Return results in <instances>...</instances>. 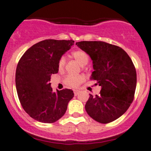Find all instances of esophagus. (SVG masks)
I'll return each instance as SVG.
<instances>
[{
	"mask_svg": "<svg viewBox=\"0 0 151 151\" xmlns=\"http://www.w3.org/2000/svg\"><path fill=\"white\" fill-rule=\"evenodd\" d=\"M80 91H79V90H74V95H75V96L78 95L79 93H80Z\"/></svg>",
	"mask_w": 151,
	"mask_h": 151,
	"instance_id": "34e87169",
	"label": "esophagus"
}]
</instances>
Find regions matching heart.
Listing matches in <instances>:
<instances>
[{
	"label": "heart",
	"instance_id": "obj_1",
	"mask_svg": "<svg viewBox=\"0 0 151 151\" xmlns=\"http://www.w3.org/2000/svg\"><path fill=\"white\" fill-rule=\"evenodd\" d=\"M72 56L82 66H84L88 64V61H89V57H88V54L83 50H76V51L73 52ZM65 64H66V58L63 56L59 60V69H63L64 68ZM83 80H84V77L82 75H68L65 79V83L68 86L75 88V87L78 86Z\"/></svg>",
	"mask_w": 151,
	"mask_h": 151
}]
</instances>
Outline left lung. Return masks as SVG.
Returning a JSON list of instances; mask_svg holds the SVG:
<instances>
[{"mask_svg": "<svg viewBox=\"0 0 151 151\" xmlns=\"http://www.w3.org/2000/svg\"><path fill=\"white\" fill-rule=\"evenodd\" d=\"M76 45L92 60L91 80L101 88L99 96L90 94L85 106L87 113L99 123L115 121L134 99L137 73L132 59L122 48L104 42L83 41Z\"/></svg>", "mask_w": 151, "mask_h": 151, "instance_id": "8db88e82", "label": "left lung"}]
</instances>
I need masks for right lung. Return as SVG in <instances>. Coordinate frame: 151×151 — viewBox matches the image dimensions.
<instances>
[{"instance_id": "add662e5", "label": "right lung", "mask_w": 151, "mask_h": 151, "mask_svg": "<svg viewBox=\"0 0 151 151\" xmlns=\"http://www.w3.org/2000/svg\"><path fill=\"white\" fill-rule=\"evenodd\" d=\"M74 45L72 40L47 39L28 49L18 63L15 74L17 92L25 112L41 123L57 121L74 97L71 89L53 92L50 77L58 72V62Z\"/></svg>"}]
</instances>
